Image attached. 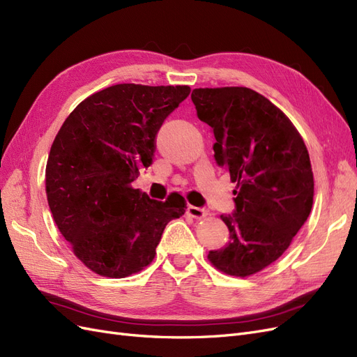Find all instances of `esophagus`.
Returning <instances> with one entry per match:
<instances>
[{
  "label": "esophagus",
  "instance_id": "34e87169",
  "mask_svg": "<svg viewBox=\"0 0 357 357\" xmlns=\"http://www.w3.org/2000/svg\"><path fill=\"white\" fill-rule=\"evenodd\" d=\"M188 214L193 219H202L207 215V210L202 207H195V205H189L188 207Z\"/></svg>",
  "mask_w": 357,
  "mask_h": 357
}]
</instances>
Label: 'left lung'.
<instances>
[{
  "instance_id": "obj_1",
  "label": "left lung",
  "mask_w": 357,
  "mask_h": 357,
  "mask_svg": "<svg viewBox=\"0 0 357 357\" xmlns=\"http://www.w3.org/2000/svg\"><path fill=\"white\" fill-rule=\"evenodd\" d=\"M190 98L214 134L215 162L236 183L235 210L220 215L229 243L208 259L229 275H252L277 261L308 219L314 197L308 150L286 114L252 89L199 88Z\"/></svg>"
}]
</instances>
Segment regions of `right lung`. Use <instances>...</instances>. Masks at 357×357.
<instances>
[{"instance_id":"right-lung-1","label":"right lung","mask_w":357,"mask_h":357,"mask_svg":"<svg viewBox=\"0 0 357 357\" xmlns=\"http://www.w3.org/2000/svg\"><path fill=\"white\" fill-rule=\"evenodd\" d=\"M189 86L114 84L82 101L52 144L46 193L58 229L93 273L123 278L153 261L162 232L185 214L171 193L150 199L131 183L152 165L165 119Z\"/></svg>"}]
</instances>
